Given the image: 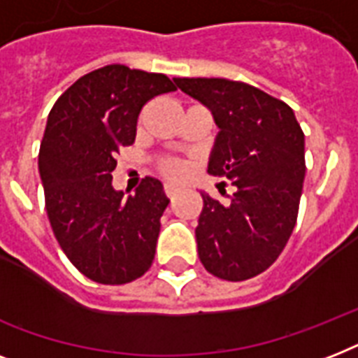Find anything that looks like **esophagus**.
Masks as SVG:
<instances>
[{"instance_id": "34e87169", "label": "esophagus", "mask_w": 358, "mask_h": 358, "mask_svg": "<svg viewBox=\"0 0 358 358\" xmlns=\"http://www.w3.org/2000/svg\"><path fill=\"white\" fill-rule=\"evenodd\" d=\"M178 191H180L178 185H174V184H167V185H165V193H167V196H171V199H173V196L176 195Z\"/></svg>"}]
</instances>
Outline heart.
I'll return each mask as SVG.
<instances>
[{
	"label": "heart",
	"instance_id": "b5f03b06",
	"mask_svg": "<svg viewBox=\"0 0 358 358\" xmlns=\"http://www.w3.org/2000/svg\"><path fill=\"white\" fill-rule=\"evenodd\" d=\"M163 173L169 174V176H178L182 173V165L178 162H174V159H167L163 163Z\"/></svg>",
	"mask_w": 358,
	"mask_h": 358
}]
</instances>
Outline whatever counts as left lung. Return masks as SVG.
<instances>
[{
	"instance_id": "1",
	"label": "left lung",
	"mask_w": 358,
	"mask_h": 358,
	"mask_svg": "<svg viewBox=\"0 0 358 358\" xmlns=\"http://www.w3.org/2000/svg\"><path fill=\"white\" fill-rule=\"evenodd\" d=\"M212 111L219 128L208 173L236 185L230 204L202 195L199 258L224 280H247L277 260L297 221L305 134L294 109L252 85L223 78H174Z\"/></svg>"
}]
</instances>
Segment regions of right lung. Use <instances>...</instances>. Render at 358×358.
<instances>
[{
	"instance_id": "add662e5",
	"label": "right lung",
	"mask_w": 358,
	"mask_h": 358,
	"mask_svg": "<svg viewBox=\"0 0 358 358\" xmlns=\"http://www.w3.org/2000/svg\"><path fill=\"white\" fill-rule=\"evenodd\" d=\"M173 91L167 76L108 64L76 81L48 115L38 152L48 219L64 255L94 282L126 284L150 269L169 204L163 184L146 176L126 195L111 173L117 152L135 141L143 106Z\"/></svg>"
}]
</instances>
